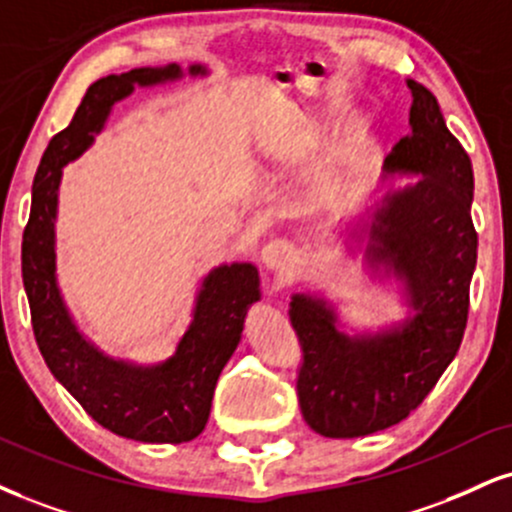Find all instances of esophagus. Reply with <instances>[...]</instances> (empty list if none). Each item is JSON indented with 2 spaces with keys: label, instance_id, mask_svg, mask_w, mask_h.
I'll return each instance as SVG.
<instances>
[{
  "label": "esophagus",
  "instance_id": "esophagus-1",
  "mask_svg": "<svg viewBox=\"0 0 512 512\" xmlns=\"http://www.w3.org/2000/svg\"><path fill=\"white\" fill-rule=\"evenodd\" d=\"M262 262L267 269H283L291 262V248H288V243H283V240H272L269 245H264Z\"/></svg>",
  "mask_w": 512,
  "mask_h": 512
}]
</instances>
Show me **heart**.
<instances>
[{"instance_id": "heart-1", "label": "heart", "mask_w": 512, "mask_h": 512, "mask_svg": "<svg viewBox=\"0 0 512 512\" xmlns=\"http://www.w3.org/2000/svg\"><path fill=\"white\" fill-rule=\"evenodd\" d=\"M312 138V131L310 126H298V128H291V131H286L281 135L279 140H274L272 143V152L276 159H293L298 157V152H303V147L310 143Z\"/></svg>"}]
</instances>
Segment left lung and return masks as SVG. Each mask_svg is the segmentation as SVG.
Returning <instances> with one entry per match:
<instances>
[{
	"mask_svg": "<svg viewBox=\"0 0 512 512\" xmlns=\"http://www.w3.org/2000/svg\"><path fill=\"white\" fill-rule=\"evenodd\" d=\"M408 88L412 135L393 147L386 169L424 178L377 212L367 257L408 281L417 315L400 331L350 341L324 300L295 295L288 305L303 350L295 379L300 412L329 439L403 422L451 365L467 326L477 264L472 162L446 128L434 92L417 80H408Z\"/></svg>",
	"mask_w": 512,
	"mask_h": 512,
	"instance_id": "left-lung-1",
	"label": "left lung"
}]
</instances>
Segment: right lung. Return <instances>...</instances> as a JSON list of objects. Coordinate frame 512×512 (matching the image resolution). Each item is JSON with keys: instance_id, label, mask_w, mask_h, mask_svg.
<instances>
[{"instance_id": "add662e5", "label": "right lung", "mask_w": 512, "mask_h": 512, "mask_svg": "<svg viewBox=\"0 0 512 512\" xmlns=\"http://www.w3.org/2000/svg\"><path fill=\"white\" fill-rule=\"evenodd\" d=\"M190 73L205 69L190 66ZM178 76L176 64L133 69L100 78L85 90L71 123L49 140L40 159L21 245L30 322L49 372L97 424L123 439L145 443H186L205 429L221 369L238 346L248 305L260 298L257 269L252 264L214 269L202 283L193 324L176 355L152 369L123 365L85 343L61 303L54 281V217L61 166L92 143L112 104L126 97L133 85Z\"/></svg>"}]
</instances>
